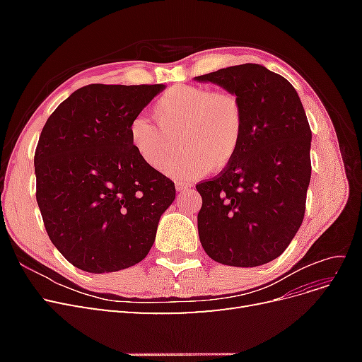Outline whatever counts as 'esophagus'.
I'll return each instance as SVG.
<instances>
[{
    "instance_id": "obj_1",
    "label": "esophagus",
    "mask_w": 362,
    "mask_h": 362,
    "mask_svg": "<svg viewBox=\"0 0 362 362\" xmlns=\"http://www.w3.org/2000/svg\"><path fill=\"white\" fill-rule=\"evenodd\" d=\"M189 189H192V184L190 182H182V181L177 182V190L178 192H185V190H189Z\"/></svg>"
}]
</instances>
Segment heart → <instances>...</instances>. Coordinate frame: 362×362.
Masks as SVG:
<instances>
[{"label": "heart", "mask_w": 362, "mask_h": 362, "mask_svg": "<svg viewBox=\"0 0 362 362\" xmlns=\"http://www.w3.org/2000/svg\"><path fill=\"white\" fill-rule=\"evenodd\" d=\"M152 116L131 120L129 144L141 161L156 170L177 178L199 177L211 169L222 170L231 164L245 140V107L228 90L204 86L178 84L158 96ZM185 154L179 153L177 140Z\"/></svg>", "instance_id": "1"}]
</instances>
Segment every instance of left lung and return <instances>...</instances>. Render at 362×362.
<instances>
[{
    "instance_id": "1",
    "label": "left lung",
    "mask_w": 362,
    "mask_h": 362,
    "mask_svg": "<svg viewBox=\"0 0 362 362\" xmlns=\"http://www.w3.org/2000/svg\"><path fill=\"white\" fill-rule=\"evenodd\" d=\"M235 93L245 107L237 158L196 184L202 198L199 240L225 266L255 267L278 258L305 216L311 178V128L294 87L261 64L245 63L196 76Z\"/></svg>"
}]
</instances>
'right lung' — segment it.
Returning a JSON list of instances; mask_svg holds the SVG:
<instances>
[{
  "mask_svg": "<svg viewBox=\"0 0 362 362\" xmlns=\"http://www.w3.org/2000/svg\"><path fill=\"white\" fill-rule=\"evenodd\" d=\"M163 84H89L64 100L43 127L36 152V199L52 245L84 272L137 264L154 245L175 184L141 161L131 120Z\"/></svg>",
  "mask_w": 362,
  "mask_h": 362,
  "instance_id": "add662e5",
  "label": "right lung"
}]
</instances>
